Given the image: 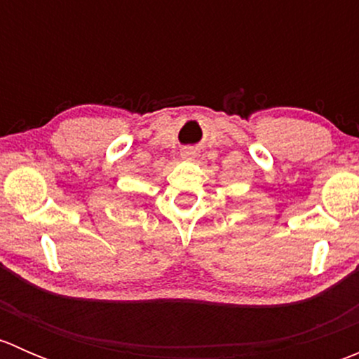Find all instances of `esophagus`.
I'll return each instance as SVG.
<instances>
[{
    "label": "esophagus",
    "mask_w": 359,
    "mask_h": 359,
    "mask_svg": "<svg viewBox=\"0 0 359 359\" xmlns=\"http://www.w3.org/2000/svg\"><path fill=\"white\" fill-rule=\"evenodd\" d=\"M193 151H189V149H186V151H184V153H182V156L184 158H191V156H193Z\"/></svg>",
    "instance_id": "34e87169"
}]
</instances>
